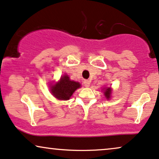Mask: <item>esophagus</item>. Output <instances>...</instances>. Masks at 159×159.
<instances>
[{
	"label": "esophagus",
	"mask_w": 159,
	"mask_h": 159,
	"mask_svg": "<svg viewBox=\"0 0 159 159\" xmlns=\"http://www.w3.org/2000/svg\"><path fill=\"white\" fill-rule=\"evenodd\" d=\"M84 86H86V87H89V85H90V81H89V80H84Z\"/></svg>",
	"instance_id": "esophagus-1"
}]
</instances>
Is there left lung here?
Segmentation results:
<instances>
[{"label": "left lung", "instance_id": "8db88e82", "mask_svg": "<svg viewBox=\"0 0 159 159\" xmlns=\"http://www.w3.org/2000/svg\"><path fill=\"white\" fill-rule=\"evenodd\" d=\"M111 88H106L105 92H104V94H105V96L106 98H107V99H109L110 97H111Z\"/></svg>", "mask_w": 159, "mask_h": 159}]
</instances>
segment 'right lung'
<instances>
[{
    "instance_id": "right-lung-1",
    "label": "right lung",
    "mask_w": 159,
    "mask_h": 159,
    "mask_svg": "<svg viewBox=\"0 0 159 159\" xmlns=\"http://www.w3.org/2000/svg\"><path fill=\"white\" fill-rule=\"evenodd\" d=\"M81 84L78 82L70 81L68 75L62 76L59 83H56L51 86V92L56 98L59 100H69L73 92Z\"/></svg>"
}]
</instances>
